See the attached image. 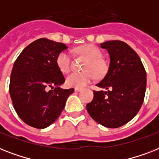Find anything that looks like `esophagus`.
I'll return each instance as SVG.
<instances>
[{
  "label": "esophagus",
  "mask_w": 159,
  "mask_h": 159,
  "mask_svg": "<svg viewBox=\"0 0 159 159\" xmlns=\"http://www.w3.org/2000/svg\"><path fill=\"white\" fill-rule=\"evenodd\" d=\"M74 91L76 92H81V91H82V89H81V88H79V87H75Z\"/></svg>",
  "instance_id": "esophagus-1"
}]
</instances>
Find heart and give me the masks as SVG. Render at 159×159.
<instances>
[{
	"instance_id": "1",
	"label": "heart",
	"mask_w": 159,
	"mask_h": 159,
	"mask_svg": "<svg viewBox=\"0 0 159 159\" xmlns=\"http://www.w3.org/2000/svg\"><path fill=\"white\" fill-rule=\"evenodd\" d=\"M77 53L84 55L88 58L85 70L86 72H73L67 77L66 82L70 87H84L92 82L94 74L97 77H102L106 73V66L102 61V53L99 48L92 44H85L77 48ZM57 65L63 73H67L71 69L72 57L68 52L62 51L57 57Z\"/></svg>"
}]
</instances>
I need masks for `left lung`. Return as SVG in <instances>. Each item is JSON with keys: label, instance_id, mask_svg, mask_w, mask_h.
<instances>
[{"label": "left lung", "instance_id": "1", "mask_svg": "<svg viewBox=\"0 0 159 159\" xmlns=\"http://www.w3.org/2000/svg\"><path fill=\"white\" fill-rule=\"evenodd\" d=\"M101 47L108 51V72L97 86L106 91H94L87 105L95 121L107 128H118L130 121L143 104L146 72L136 52L120 40L106 41Z\"/></svg>", "mask_w": 159, "mask_h": 159}]
</instances>
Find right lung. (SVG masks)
Returning a JSON list of instances; mask_svg holds the SVG:
<instances>
[{
  "label": "right lung",
  "instance_id": "1",
  "mask_svg": "<svg viewBox=\"0 0 159 159\" xmlns=\"http://www.w3.org/2000/svg\"><path fill=\"white\" fill-rule=\"evenodd\" d=\"M64 43L42 38L29 44L14 63L9 92L16 113L25 124L44 129L62 113L74 89H62L64 77L57 57Z\"/></svg>",
  "mask_w": 159,
  "mask_h": 159
}]
</instances>
